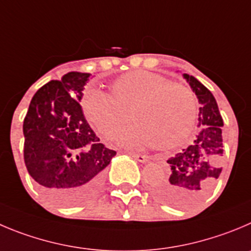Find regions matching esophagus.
<instances>
[{
    "mask_svg": "<svg viewBox=\"0 0 251 251\" xmlns=\"http://www.w3.org/2000/svg\"><path fill=\"white\" fill-rule=\"evenodd\" d=\"M131 156V157H133L136 161H139V162L141 163H146L149 162V156H146V154H140V153H136V152H130L128 153Z\"/></svg>",
    "mask_w": 251,
    "mask_h": 251,
    "instance_id": "esophagus-1",
    "label": "esophagus"
}]
</instances>
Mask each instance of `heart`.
Returning <instances> with one entry per match:
<instances>
[{"label": "heart", "mask_w": 251, "mask_h": 251, "mask_svg": "<svg viewBox=\"0 0 251 251\" xmlns=\"http://www.w3.org/2000/svg\"><path fill=\"white\" fill-rule=\"evenodd\" d=\"M83 109L89 123L106 137L123 130L131 114L136 125L118 135L119 141L130 147L153 145L161 150L182 144L197 114L196 99L188 88L146 70L120 76L111 85V97L88 94Z\"/></svg>", "instance_id": "heart-1"}]
</instances>
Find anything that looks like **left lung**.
<instances>
[{
	"mask_svg": "<svg viewBox=\"0 0 251 251\" xmlns=\"http://www.w3.org/2000/svg\"><path fill=\"white\" fill-rule=\"evenodd\" d=\"M200 102L198 125L193 142L167 160L170 175L152 184L154 194L166 204L189 208L202 202L222 172L223 119L213 94L197 78L182 74Z\"/></svg>",
	"mask_w": 251,
	"mask_h": 251,
	"instance_id": "obj_1",
	"label": "left lung"
}]
</instances>
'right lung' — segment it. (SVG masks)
Returning <instances> with one entry per match:
<instances>
[{
	"label": "right lung",
	"mask_w": 251,
	"mask_h": 251,
	"mask_svg": "<svg viewBox=\"0 0 251 251\" xmlns=\"http://www.w3.org/2000/svg\"><path fill=\"white\" fill-rule=\"evenodd\" d=\"M91 74L69 72L33 95L23 121L25 163L44 196L72 207L97 196L116 152L99 144L79 101Z\"/></svg>",
	"instance_id": "1"
}]
</instances>
